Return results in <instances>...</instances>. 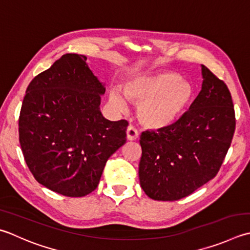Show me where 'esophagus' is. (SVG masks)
<instances>
[{"label":"esophagus","mask_w":250,"mask_h":250,"mask_svg":"<svg viewBox=\"0 0 250 250\" xmlns=\"http://www.w3.org/2000/svg\"><path fill=\"white\" fill-rule=\"evenodd\" d=\"M126 139L129 141H135L136 139H139V132L134 126H128V129H126Z\"/></svg>","instance_id":"esophagus-1"}]
</instances>
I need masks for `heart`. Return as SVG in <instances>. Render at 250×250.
Masks as SVG:
<instances>
[{"mask_svg":"<svg viewBox=\"0 0 250 250\" xmlns=\"http://www.w3.org/2000/svg\"><path fill=\"white\" fill-rule=\"evenodd\" d=\"M124 94L126 100L139 104L138 117L142 124L158 130L171 125L183 114L192 101L193 89L174 73L161 72L129 81ZM109 101L117 110H125L126 103L117 91L110 93Z\"/></svg>","mask_w":250,"mask_h":250,"instance_id":"heart-1","label":"heart"}]
</instances>
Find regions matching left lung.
Listing matches in <instances>:
<instances>
[{
    "instance_id": "obj_1",
    "label": "left lung",
    "mask_w": 250,
    "mask_h": 250,
    "mask_svg": "<svg viewBox=\"0 0 250 250\" xmlns=\"http://www.w3.org/2000/svg\"><path fill=\"white\" fill-rule=\"evenodd\" d=\"M202 91L172 125L141 134V187L148 197L173 202L218 174L235 131V111L224 81L202 66Z\"/></svg>"
}]
</instances>
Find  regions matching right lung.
I'll use <instances>...</instances> for the list:
<instances>
[{
	"label": "right lung",
	"mask_w": 250,
	"mask_h": 250,
	"mask_svg": "<svg viewBox=\"0 0 250 250\" xmlns=\"http://www.w3.org/2000/svg\"><path fill=\"white\" fill-rule=\"evenodd\" d=\"M105 87L86 57L65 54L29 83L18 120L19 143L34 179L67 197L100 183L110 156L126 142V120L100 110Z\"/></svg>",
	"instance_id": "obj_1"
}]
</instances>
